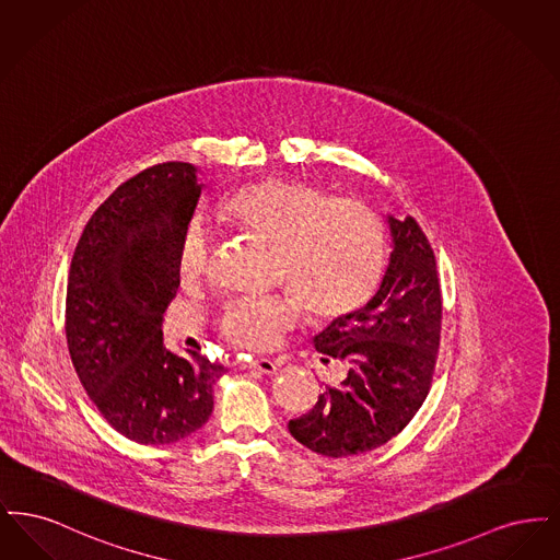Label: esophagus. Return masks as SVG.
I'll list each match as a JSON object with an SVG mask.
<instances>
[{
	"label": "esophagus",
	"instance_id": "esophagus-1",
	"mask_svg": "<svg viewBox=\"0 0 560 560\" xmlns=\"http://www.w3.org/2000/svg\"><path fill=\"white\" fill-rule=\"evenodd\" d=\"M247 370L258 373H275L277 372V363L270 361V359H258V361H252V363L247 365Z\"/></svg>",
	"mask_w": 560,
	"mask_h": 560
}]
</instances>
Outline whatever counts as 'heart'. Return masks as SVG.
I'll return each mask as SVG.
<instances>
[{
	"instance_id": "obj_1",
	"label": "heart",
	"mask_w": 560,
	"mask_h": 560,
	"mask_svg": "<svg viewBox=\"0 0 560 560\" xmlns=\"http://www.w3.org/2000/svg\"><path fill=\"white\" fill-rule=\"evenodd\" d=\"M218 213L254 240L272 247V277L283 281L304 311L319 320L352 317L368 306L384 277V231L377 215L352 199H331L319 185L268 176L229 192ZM210 265V237L190 222L176 252L185 283L199 281ZM298 319L290 295L231 302L220 331L249 350H268Z\"/></svg>"
}]
</instances>
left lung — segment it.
Instances as JSON below:
<instances>
[{
	"mask_svg": "<svg viewBox=\"0 0 560 560\" xmlns=\"http://www.w3.org/2000/svg\"><path fill=\"white\" fill-rule=\"evenodd\" d=\"M393 252L365 308L331 320L315 348L347 377L325 386L315 407L290 420L298 443L325 457L372 452L397 436L427 400L441 342V283L434 252L416 218L388 215Z\"/></svg>",
	"mask_w": 560,
	"mask_h": 560,
	"instance_id": "left-lung-1",
	"label": "left lung"
}]
</instances>
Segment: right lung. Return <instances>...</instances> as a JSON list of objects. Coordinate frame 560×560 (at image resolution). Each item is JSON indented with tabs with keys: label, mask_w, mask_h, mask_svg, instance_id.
<instances>
[{
	"label": "right lung",
	"mask_w": 560,
	"mask_h": 560,
	"mask_svg": "<svg viewBox=\"0 0 560 560\" xmlns=\"http://www.w3.org/2000/svg\"><path fill=\"white\" fill-rule=\"evenodd\" d=\"M201 195L197 167L165 161L126 180L88 220L75 247L65 331L81 386L103 418L140 445H167L203 427L226 372L163 347L176 298V252Z\"/></svg>",
	"instance_id": "right-lung-1"
}]
</instances>
